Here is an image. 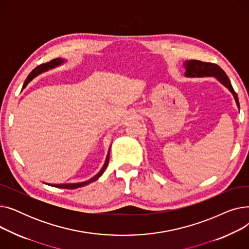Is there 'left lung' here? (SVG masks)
<instances>
[{
    "label": "left lung",
    "instance_id": "obj_1",
    "mask_svg": "<svg viewBox=\"0 0 249 249\" xmlns=\"http://www.w3.org/2000/svg\"><path fill=\"white\" fill-rule=\"evenodd\" d=\"M184 68L186 70L185 76L187 77H204V76H213L217 81H219L224 87H226L230 93L233 95L235 102L238 109L239 108V101L237 94L235 93V90L232 88L231 82L229 77L225 73V71L222 70L220 67H218L215 63L211 62H203L200 60H187L186 62L182 63Z\"/></svg>",
    "mask_w": 249,
    "mask_h": 249
}]
</instances>
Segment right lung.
I'll list each match as a JSON object with an SVG mask.
<instances>
[{
	"mask_svg": "<svg viewBox=\"0 0 249 249\" xmlns=\"http://www.w3.org/2000/svg\"><path fill=\"white\" fill-rule=\"evenodd\" d=\"M65 60L64 59H61V58H56V59H53L51 60L49 62H46V63H43V64H40L38 65V67L36 69H34L30 74L28 75V77L26 78V81L24 82V85L22 87V89H25L26 87H27V85L33 80L34 77H36L38 74H40L42 72H45L51 69H55L57 67H59V65H61L62 63H64ZM110 150H111V146L108 150V153H107V158H106V160H105V163L103 165V167L101 168V171L91 178H89V180H86V181H82V182H74V184H54V185H51V184H48L49 186H52V187H55V188H61V189H76V188H81V187H84V186H87L89 185V182H93L95 180H97L105 172V169L107 168L108 166V163H109V159H110Z\"/></svg>",
	"mask_w": 249,
	"mask_h": 249,
	"instance_id": "right-lung-1",
	"label": "right lung"
}]
</instances>
